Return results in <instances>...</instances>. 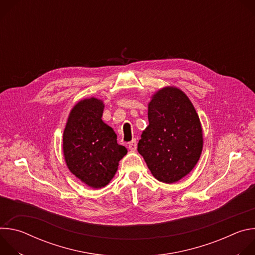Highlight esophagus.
I'll use <instances>...</instances> for the list:
<instances>
[{"label": "esophagus", "instance_id": "esophagus-1", "mask_svg": "<svg viewBox=\"0 0 255 255\" xmlns=\"http://www.w3.org/2000/svg\"><path fill=\"white\" fill-rule=\"evenodd\" d=\"M128 146H129V149L131 151H135L136 148H137V142H136V140L133 139L132 141H130L129 144H128Z\"/></svg>", "mask_w": 255, "mask_h": 255}]
</instances>
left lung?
Listing matches in <instances>:
<instances>
[{
    "label": "left lung",
    "instance_id": "obj_1",
    "mask_svg": "<svg viewBox=\"0 0 255 255\" xmlns=\"http://www.w3.org/2000/svg\"><path fill=\"white\" fill-rule=\"evenodd\" d=\"M148 121L137 150L156 179L175 183L200 159L203 131L199 116L183 91L165 87L148 104Z\"/></svg>",
    "mask_w": 255,
    "mask_h": 255
}]
</instances>
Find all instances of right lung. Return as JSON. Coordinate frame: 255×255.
<instances>
[{"mask_svg":"<svg viewBox=\"0 0 255 255\" xmlns=\"http://www.w3.org/2000/svg\"><path fill=\"white\" fill-rule=\"evenodd\" d=\"M103 101H80L69 113L63 131L66 165L83 183L93 189L106 187L114 177L127 148L117 143L114 130L103 122Z\"/></svg>","mask_w":255,"mask_h":255,"instance_id":"obj_1","label":"right lung"}]
</instances>
